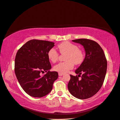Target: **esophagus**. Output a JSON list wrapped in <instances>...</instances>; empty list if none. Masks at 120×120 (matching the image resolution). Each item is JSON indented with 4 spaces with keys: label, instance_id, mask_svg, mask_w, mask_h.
Segmentation results:
<instances>
[{
    "label": "esophagus",
    "instance_id": "esophagus-1",
    "mask_svg": "<svg viewBox=\"0 0 120 120\" xmlns=\"http://www.w3.org/2000/svg\"><path fill=\"white\" fill-rule=\"evenodd\" d=\"M64 74L62 73H60V72H59V73H58V75H59V76H62Z\"/></svg>",
    "mask_w": 120,
    "mask_h": 120
}]
</instances>
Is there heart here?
Returning a JSON list of instances; mask_svg holds the SVG:
<instances>
[{
    "mask_svg": "<svg viewBox=\"0 0 120 120\" xmlns=\"http://www.w3.org/2000/svg\"><path fill=\"white\" fill-rule=\"evenodd\" d=\"M58 48L61 54H66L65 60L63 62H60L54 67L55 71L60 73H66L68 70L73 68L74 64L75 65L81 64L84 59L82 51L78 48L75 44L68 41H64L58 45ZM59 54L54 48L49 50L48 52V57L51 62H56L58 59Z\"/></svg>",
    "mask_w": 120,
    "mask_h": 120,
    "instance_id": "obj_1",
    "label": "heart"
}]
</instances>
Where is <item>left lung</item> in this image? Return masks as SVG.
I'll return each instance as SVG.
<instances>
[{"label": "left lung", "mask_w": 120, "mask_h": 120, "mask_svg": "<svg viewBox=\"0 0 120 120\" xmlns=\"http://www.w3.org/2000/svg\"><path fill=\"white\" fill-rule=\"evenodd\" d=\"M72 41L83 46L86 56L75 70L78 76L70 75L68 89L70 94L78 99H88L96 94L102 87L106 73L107 61L102 49L96 41L85 38Z\"/></svg>", "instance_id": "8db88e82"}]
</instances>
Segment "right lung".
<instances>
[{
	"label": "right lung",
	"mask_w": 120,
	"mask_h": 120,
	"mask_svg": "<svg viewBox=\"0 0 120 120\" xmlns=\"http://www.w3.org/2000/svg\"><path fill=\"white\" fill-rule=\"evenodd\" d=\"M53 42L32 39L18 51L15 61V72L24 91L30 96L42 97L53 89L58 78L57 71H50L51 65L48 52L54 46ZM47 72L41 76V73Z\"/></svg>",
	"instance_id": "1"
}]
</instances>
